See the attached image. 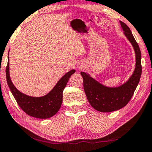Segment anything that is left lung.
Listing matches in <instances>:
<instances>
[{
    "instance_id": "8db88e82",
    "label": "left lung",
    "mask_w": 152,
    "mask_h": 152,
    "mask_svg": "<svg viewBox=\"0 0 152 152\" xmlns=\"http://www.w3.org/2000/svg\"><path fill=\"white\" fill-rule=\"evenodd\" d=\"M124 34L132 43L136 53V68L127 82L116 88H110L99 84L88 74L81 72L84 89L90 104L97 111L108 113L125 107L130 101L138 86L142 73L141 53L138 43L135 40L129 28L120 21Z\"/></svg>"
}]
</instances>
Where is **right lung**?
I'll return each mask as SVG.
<instances>
[{
  "mask_svg": "<svg viewBox=\"0 0 152 152\" xmlns=\"http://www.w3.org/2000/svg\"><path fill=\"white\" fill-rule=\"evenodd\" d=\"M9 64L8 59L6 67L7 84L16 101L23 111L32 117L40 119H46L55 115L61 106L64 89L67 84L70 77L75 72V70H70L64 75L47 95L43 97H34L20 93L14 86L10 77Z\"/></svg>",
  "mask_w": 152,
  "mask_h": 152,
  "instance_id": "1",
  "label": "right lung"
}]
</instances>
